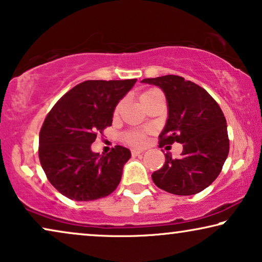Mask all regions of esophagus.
<instances>
[{"mask_svg":"<svg viewBox=\"0 0 262 262\" xmlns=\"http://www.w3.org/2000/svg\"><path fill=\"white\" fill-rule=\"evenodd\" d=\"M142 152H143V150H141V149H134V150H131L132 156H139Z\"/></svg>","mask_w":262,"mask_h":262,"instance_id":"esophagus-1","label":"esophagus"}]
</instances>
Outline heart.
Wrapping results in <instances>:
<instances>
[{
    "mask_svg": "<svg viewBox=\"0 0 262 262\" xmlns=\"http://www.w3.org/2000/svg\"><path fill=\"white\" fill-rule=\"evenodd\" d=\"M157 94H159V93L155 92V91H146V92L143 93V94L141 95L142 105L145 101H148L149 99H151L152 96H155ZM121 106H123V102H120L119 105L117 106L116 112H114V113H116V114L119 113ZM125 139H126L127 143H130V144H132V145H141L145 142V135L141 131H132V132H128V134L125 135Z\"/></svg>",
    "mask_w": 262,
    "mask_h": 262,
    "instance_id": "1",
    "label": "heart"
}]
</instances>
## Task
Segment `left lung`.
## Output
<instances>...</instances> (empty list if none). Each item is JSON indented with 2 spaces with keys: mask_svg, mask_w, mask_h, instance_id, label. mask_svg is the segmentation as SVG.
<instances>
[{
  "mask_svg": "<svg viewBox=\"0 0 262 262\" xmlns=\"http://www.w3.org/2000/svg\"><path fill=\"white\" fill-rule=\"evenodd\" d=\"M162 89L168 118L160 134V146L182 144L181 156L166 162L151 178L157 187L177 195H193L212 184L229 154L227 120L221 107L205 89L184 77L166 75L144 78Z\"/></svg>",
  "mask_w": 262,
  "mask_h": 262,
  "instance_id": "left-lung-1",
  "label": "left lung"
}]
</instances>
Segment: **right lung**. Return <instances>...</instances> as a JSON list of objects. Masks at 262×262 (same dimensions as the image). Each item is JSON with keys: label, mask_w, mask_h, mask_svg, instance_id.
<instances>
[{"label": "right lung", "mask_w": 262, "mask_h": 262, "mask_svg": "<svg viewBox=\"0 0 262 262\" xmlns=\"http://www.w3.org/2000/svg\"><path fill=\"white\" fill-rule=\"evenodd\" d=\"M136 81L82 82L63 95L45 118L39 134V160L51 185L67 198H103L119 185L130 150L117 145L100 155L91 145L99 132L112 125L118 102Z\"/></svg>", "instance_id": "obj_1"}]
</instances>
